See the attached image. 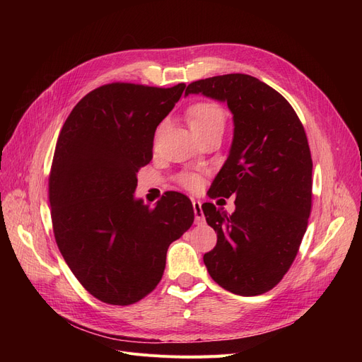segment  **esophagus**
I'll list each match as a JSON object with an SVG mask.
<instances>
[{
	"mask_svg": "<svg viewBox=\"0 0 362 362\" xmlns=\"http://www.w3.org/2000/svg\"><path fill=\"white\" fill-rule=\"evenodd\" d=\"M193 210H194V221L201 223L204 222V213H202V208H201V202L199 201H194L193 199Z\"/></svg>",
	"mask_w": 362,
	"mask_h": 362,
	"instance_id": "34e87169",
	"label": "esophagus"
}]
</instances>
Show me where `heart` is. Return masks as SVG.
<instances>
[{"instance_id": "heart-1", "label": "heart", "mask_w": 362, "mask_h": 362, "mask_svg": "<svg viewBox=\"0 0 362 362\" xmlns=\"http://www.w3.org/2000/svg\"><path fill=\"white\" fill-rule=\"evenodd\" d=\"M185 117H187L189 127L196 137L210 133V131L214 129H223L226 120L223 108L213 101H201L190 105L187 108V113H185ZM178 181L182 187L189 190H196L201 185V177L193 172L181 173Z\"/></svg>"}]
</instances>
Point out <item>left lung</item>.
I'll use <instances>...</instances> for the list:
<instances>
[{
  "instance_id": "8db88e82",
  "label": "left lung",
  "mask_w": 362,
  "mask_h": 362,
  "mask_svg": "<svg viewBox=\"0 0 362 362\" xmlns=\"http://www.w3.org/2000/svg\"><path fill=\"white\" fill-rule=\"evenodd\" d=\"M228 104L234 119L229 156L214 178L211 198L235 196V211L205 202L217 243L204 255L210 276L225 290L257 296L288 272L308 226L313 160L293 107L266 83L246 74L193 81L185 95Z\"/></svg>"
}]
</instances>
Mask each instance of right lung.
Masks as SVG:
<instances>
[{"instance_id": "obj_1", "label": "right lung", "mask_w": 362, "mask_h": 362, "mask_svg": "<svg viewBox=\"0 0 362 362\" xmlns=\"http://www.w3.org/2000/svg\"><path fill=\"white\" fill-rule=\"evenodd\" d=\"M184 89L104 84L60 131L49 173L54 237L75 278L101 302L131 305L154 290L169 245L194 221L182 193L168 192L152 208L134 198L156 129Z\"/></svg>"}]
</instances>
